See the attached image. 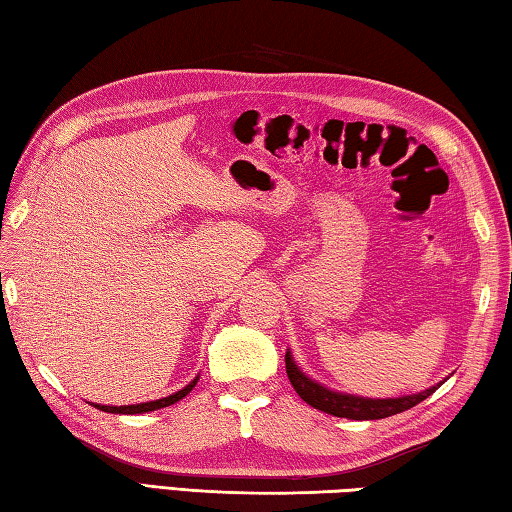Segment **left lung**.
I'll return each mask as SVG.
<instances>
[{"label":"left lung","instance_id":"8db88e82","mask_svg":"<svg viewBox=\"0 0 512 512\" xmlns=\"http://www.w3.org/2000/svg\"><path fill=\"white\" fill-rule=\"evenodd\" d=\"M285 371H288V378L292 382L294 391H297L301 400H306L310 407L321 409V411H326V414H333L339 418H351V420H378V418L396 416V414H400V411L416 407L418 402H423L425 398L432 396L438 387H441V384H436V387L427 389L423 393H416V396L389 398V400L344 396V393L328 391L324 387H319L317 382L306 378V375L297 369V364L292 362L290 351L285 353Z\"/></svg>","mask_w":512,"mask_h":512}]
</instances>
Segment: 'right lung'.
Returning a JSON list of instances; mask_svg holds the SVG:
<instances>
[{
    "mask_svg": "<svg viewBox=\"0 0 512 512\" xmlns=\"http://www.w3.org/2000/svg\"><path fill=\"white\" fill-rule=\"evenodd\" d=\"M197 384V378L188 384V387H184L182 391L173 393V396L168 398H161V400H152V402H141V405H128V407H105V405H96L101 411H107V414H143V411H155V409H161V407H168V405H175L177 400H182L184 396H188L191 393V389Z\"/></svg>",
    "mask_w": 512,
    "mask_h": 512,
    "instance_id": "right-lung-1",
    "label": "right lung"
}]
</instances>
